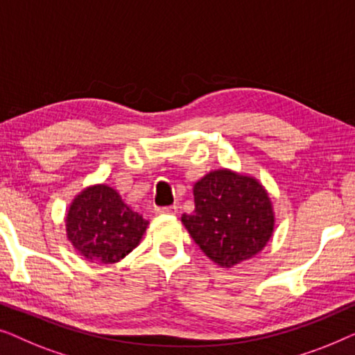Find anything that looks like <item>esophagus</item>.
<instances>
[{"instance_id": "34e87169", "label": "esophagus", "mask_w": 355, "mask_h": 355, "mask_svg": "<svg viewBox=\"0 0 355 355\" xmlns=\"http://www.w3.org/2000/svg\"><path fill=\"white\" fill-rule=\"evenodd\" d=\"M155 211L159 213V215H162V213H166V215H176V213H178V207H176V205L158 207V208H155Z\"/></svg>"}]
</instances>
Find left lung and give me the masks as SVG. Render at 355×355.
Segmentation results:
<instances>
[{
	"label": "left lung",
	"mask_w": 355,
	"mask_h": 355,
	"mask_svg": "<svg viewBox=\"0 0 355 355\" xmlns=\"http://www.w3.org/2000/svg\"><path fill=\"white\" fill-rule=\"evenodd\" d=\"M192 215L181 221L200 250L223 268L259 255L275 231L271 198L259 179L227 168L193 184Z\"/></svg>",
	"instance_id": "left-lung-1"
}]
</instances>
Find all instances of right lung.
Listing matches in <instances>:
<instances>
[{
    "mask_svg": "<svg viewBox=\"0 0 355 355\" xmlns=\"http://www.w3.org/2000/svg\"><path fill=\"white\" fill-rule=\"evenodd\" d=\"M64 221L72 247L87 260L105 265L129 255L148 227L108 184H94L77 193Z\"/></svg>",
    "mask_w": 355,
    "mask_h": 355,
    "instance_id": "1",
    "label": "right lung"
}]
</instances>
